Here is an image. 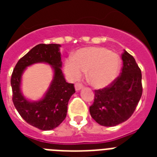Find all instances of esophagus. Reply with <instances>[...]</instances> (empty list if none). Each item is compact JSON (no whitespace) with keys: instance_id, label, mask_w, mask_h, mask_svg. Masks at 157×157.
I'll return each mask as SVG.
<instances>
[{"instance_id":"esophagus-1","label":"esophagus","mask_w":157,"mask_h":157,"mask_svg":"<svg viewBox=\"0 0 157 157\" xmlns=\"http://www.w3.org/2000/svg\"><path fill=\"white\" fill-rule=\"evenodd\" d=\"M82 87H83V85H82V84L81 83L75 84V89H76V90H80Z\"/></svg>"}]
</instances>
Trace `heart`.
<instances>
[{
  "instance_id": "b5f03b06",
  "label": "heart",
  "mask_w": 157,
  "mask_h": 157,
  "mask_svg": "<svg viewBox=\"0 0 157 157\" xmlns=\"http://www.w3.org/2000/svg\"><path fill=\"white\" fill-rule=\"evenodd\" d=\"M121 61L119 55L104 47H87L67 59L64 70L71 79L81 78L88 71V81L95 88H104L117 78Z\"/></svg>"
}]
</instances>
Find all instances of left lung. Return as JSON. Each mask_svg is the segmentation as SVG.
Returning <instances> with one entry per match:
<instances>
[{
	"instance_id": "obj_1",
	"label": "left lung",
	"mask_w": 157,
	"mask_h": 157,
	"mask_svg": "<svg viewBox=\"0 0 157 157\" xmlns=\"http://www.w3.org/2000/svg\"><path fill=\"white\" fill-rule=\"evenodd\" d=\"M118 77L107 87L94 90L90 107L92 118L103 126H115L131 117L143 94L141 70L135 59L125 50Z\"/></svg>"
}]
</instances>
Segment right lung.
Segmentation results:
<instances>
[{
	"mask_svg": "<svg viewBox=\"0 0 157 157\" xmlns=\"http://www.w3.org/2000/svg\"><path fill=\"white\" fill-rule=\"evenodd\" d=\"M59 47L58 44L36 45L18 60L11 76L12 100L14 107L27 123L41 130L54 129L63 121L69 99L76 92L73 84L66 82L62 73ZM40 61L47 62L54 67V80L45 97L38 102L32 103L21 94V76L27 66Z\"/></svg>",
	"mask_w": 157,
	"mask_h": 157,
	"instance_id": "add662e5",
	"label": "right lung"
}]
</instances>
